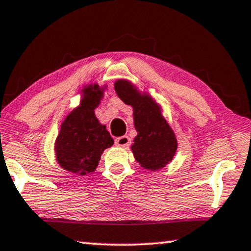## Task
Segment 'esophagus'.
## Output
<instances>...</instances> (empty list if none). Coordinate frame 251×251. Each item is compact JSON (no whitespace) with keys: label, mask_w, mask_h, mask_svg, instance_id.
<instances>
[{"label":"esophagus","mask_w":251,"mask_h":251,"mask_svg":"<svg viewBox=\"0 0 251 251\" xmlns=\"http://www.w3.org/2000/svg\"><path fill=\"white\" fill-rule=\"evenodd\" d=\"M130 143H131V140L128 135H122V137H119L116 139V145L118 147L126 148V147H128Z\"/></svg>","instance_id":"obj_1"}]
</instances>
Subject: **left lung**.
<instances>
[{
  "label": "left lung",
  "instance_id": "obj_1",
  "mask_svg": "<svg viewBox=\"0 0 251 251\" xmlns=\"http://www.w3.org/2000/svg\"><path fill=\"white\" fill-rule=\"evenodd\" d=\"M114 90L123 103L133 111V125L137 137L131 146L135 161L148 171L162 169L174 160L178 141L169 122L163 116V109L146 90L126 79L114 82Z\"/></svg>",
  "mask_w": 251,
  "mask_h": 251
}]
</instances>
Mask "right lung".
<instances>
[{
    "label": "right lung",
    "mask_w": 251,
    "mask_h": 251,
    "mask_svg": "<svg viewBox=\"0 0 251 251\" xmlns=\"http://www.w3.org/2000/svg\"><path fill=\"white\" fill-rule=\"evenodd\" d=\"M108 85L97 82L83 85L80 104L70 111L60 126L54 153L63 170L76 176L96 171L103 151L113 146V139L101 125L94 110L101 103Z\"/></svg>",
    "instance_id": "right-lung-1"
}]
</instances>
